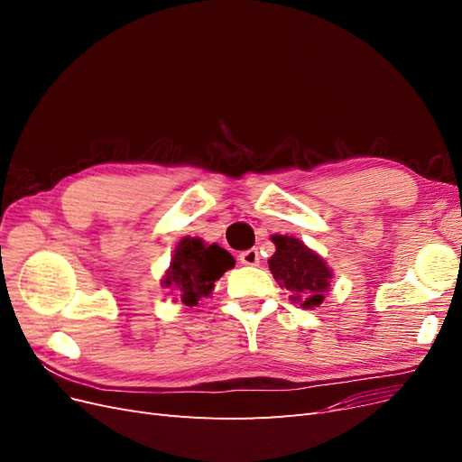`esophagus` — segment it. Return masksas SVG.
Segmentation results:
<instances>
[{
    "mask_svg": "<svg viewBox=\"0 0 462 462\" xmlns=\"http://www.w3.org/2000/svg\"><path fill=\"white\" fill-rule=\"evenodd\" d=\"M239 262L245 265H258L260 263V254H258V248H248L243 250L239 254Z\"/></svg>",
    "mask_w": 462,
    "mask_h": 462,
    "instance_id": "34e87169",
    "label": "esophagus"
}]
</instances>
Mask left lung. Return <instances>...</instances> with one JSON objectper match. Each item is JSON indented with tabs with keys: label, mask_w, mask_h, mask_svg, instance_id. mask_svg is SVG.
Wrapping results in <instances>:
<instances>
[{
	"label": "left lung",
	"mask_w": 462,
	"mask_h": 462,
	"mask_svg": "<svg viewBox=\"0 0 462 462\" xmlns=\"http://www.w3.org/2000/svg\"><path fill=\"white\" fill-rule=\"evenodd\" d=\"M275 254L268 260L270 272L275 282L291 291V300L300 304V309H314L326 299L331 282V270L326 260L302 241L289 235H273Z\"/></svg>",
	"instance_id": "1"
}]
</instances>
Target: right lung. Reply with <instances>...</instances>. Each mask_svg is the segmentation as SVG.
I'll return each mask as SVG.
<instances>
[{
  "label": "right lung",
  "instance_id": "1",
  "mask_svg": "<svg viewBox=\"0 0 462 462\" xmlns=\"http://www.w3.org/2000/svg\"><path fill=\"white\" fill-rule=\"evenodd\" d=\"M235 258L217 245H204L197 236H183L175 246L170 270L163 275V287L180 292L187 306H197L200 299L212 295L214 283L231 270Z\"/></svg>",
  "mask_w": 462,
  "mask_h": 462
}]
</instances>
